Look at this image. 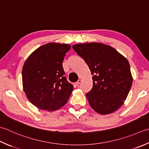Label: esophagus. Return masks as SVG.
<instances>
[{
	"label": "esophagus",
	"mask_w": 149,
	"mask_h": 149,
	"mask_svg": "<svg viewBox=\"0 0 149 149\" xmlns=\"http://www.w3.org/2000/svg\"><path fill=\"white\" fill-rule=\"evenodd\" d=\"M81 83V79H79V80L77 81V82L75 83V84H76L77 86H78L79 84Z\"/></svg>",
	"instance_id": "1"
}]
</instances>
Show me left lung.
<instances>
[{
	"mask_svg": "<svg viewBox=\"0 0 149 149\" xmlns=\"http://www.w3.org/2000/svg\"><path fill=\"white\" fill-rule=\"evenodd\" d=\"M88 66L93 86L86 94L95 112L109 114L123 104L132 84L129 61L109 45L90 42L72 46Z\"/></svg>",
	"mask_w": 149,
	"mask_h": 149,
	"instance_id": "8db88e82",
	"label": "left lung"
}]
</instances>
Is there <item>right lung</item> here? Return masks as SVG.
<instances>
[{
  "instance_id": "right-lung-1",
  "label": "right lung",
  "mask_w": 149,
  "mask_h": 149,
  "mask_svg": "<svg viewBox=\"0 0 149 149\" xmlns=\"http://www.w3.org/2000/svg\"><path fill=\"white\" fill-rule=\"evenodd\" d=\"M71 46L48 43L32 53L22 68L23 88L31 103L40 110L54 111L66 103L74 89L64 76L63 61Z\"/></svg>"
}]
</instances>
